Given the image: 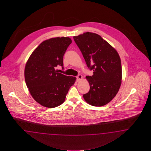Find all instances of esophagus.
I'll use <instances>...</instances> for the list:
<instances>
[{"instance_id":"34e87169","label":"esophagus","mask_w":151,"mask_h":151,"mask_svg":"<svg viewBox=\"0 0 151 151\" xmlns=\"http://www.w3.org/2000/svg\"><path fill=\"white\" fill-rule=\"evenodd\" d=\"M82 78V76L81 75H80V74H79V75H78V76H76V79H77V81H80V80H81Z\"/></svg>"}]
</instances>
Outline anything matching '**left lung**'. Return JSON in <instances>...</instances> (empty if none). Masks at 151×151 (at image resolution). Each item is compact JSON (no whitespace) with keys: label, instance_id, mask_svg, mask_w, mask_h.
Instances as JSON below:
<instances>
[{"label":"left lung","instance_id":"8db88e82","mask_svg":"<svg viewBox=\"0 0 151 151\" xmlns=\"http://www.w3.org/2000/svg\"><path fill=\"white\" fill-rule=\"evenodd\" d=\"M88 68L93 71L86 78L90 88L83 94L85 100L94 106L105 105L119 91L122 66L118 52L99 35L87 32L73 37Z\"/></svg>","mask_w":151,"mask_h":151}]
</instances>
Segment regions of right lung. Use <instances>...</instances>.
Here are the masks:
<instances>
[{"label": "right lung", "mask_w": 151, "mask_h": 151, "mask_svg": "<svg viewBox=\"0 0 151 151\" xmlns=\"http://www.w3.org/2000/svg\"><path fill=\"white\" fill-rule=\"evenodd\" d=\"M71 42L68 37L46 40L27 60L24 71L27 86L34 99L43 106L52 108L61 105L75 83V77L55 70L58 65L64 69L63 57Z\"/></svg>", "instance_id": "1"}]
</instances>
